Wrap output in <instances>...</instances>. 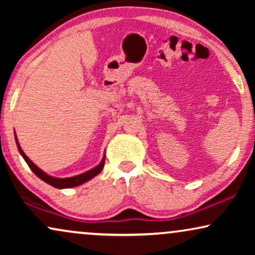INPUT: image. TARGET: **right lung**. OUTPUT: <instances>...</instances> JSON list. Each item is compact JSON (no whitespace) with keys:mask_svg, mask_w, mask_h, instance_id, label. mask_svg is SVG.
<instances>
[{"mask_svg":"<svg viewBox=\"0 0 255 255\" xmlns=\"http://www.w3.org/2000/svg\"><path fill=\"white\" fill-rule=\"evenodd\" d=\"M15 139H16V144H17V147H18L19 153L22 154V156L24 158V160L26 161L27 165H29L31 170H32V172L36 174V175L39 177V179L45 181V182L48 183V184H51V186H53L55 188H59V189H62V188H73V187L80 186V184L87 182L88 180L93 179L94 176H96L97 174H100L101 170H102L103 167H104V160H106V156H103L102 161H101L100 165H97L95 168L90 169V170H88V172H86L83 174H80V175H76V176H73V177H66V179H58V177L50 176V175H47L46 173H44L40 168H38V167L34 165V163L31 161L29 158H27V156L25 155V153L23 152V149L20 148V145H19L18 140H17L16 134H15Z\"/></svg>","mask_w":255,"mask_h":255,"instance_id":"right-lung-1","label":"right lung"}]
</instances>
